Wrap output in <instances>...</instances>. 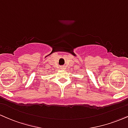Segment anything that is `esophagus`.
<instances>
[{"mask_svg": "<svg viewBox=\"0 0 128 128\" xmlns=\"http://www.w3.org/2000/svg\"><path fill=\"white\" fill-rule=\"evenodd\" d=\"M61 68H62V67H61Z\"/></svg>", "mask_w": 128, "mask_h": 128, "instance_id": "esophagus-1", "label": "esophagus"}]
</instances>
